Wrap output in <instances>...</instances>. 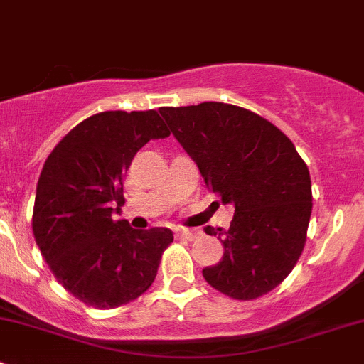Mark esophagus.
<instances>
[{
  "label": "esophagus",
  "instance_id": "obj_1",
  "mask_svg": "<svg viewBox=\"0 0 364 364\" xmlns=\"http://www.w3.org/2000/svg\"><path fill=\"white\" fill-rule=\"evenodd\" d=\"M199 236V232L197 230H190V229H176V237H179V240H196V237Z\"/></svg>",
  "mask_w": 364,
  "mask_h": 364
}]
</instances>
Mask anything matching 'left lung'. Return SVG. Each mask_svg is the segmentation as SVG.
Wrapping results in <instances>:
<instances>
[{"label":"left lung","instance_id":"1","mask_svg":"<svg viewBox=\"0 0 364 364\" xmlns=\"http://www.w3.org/2000/svg\"><path fill=\"white\" fill-rule=\"evenodd\" d=\"M160 114L205 186L236 208L229 229L204 227L223 245L222 260L203 269L204 280L240 301L271 292L306 243L311 181L304 160L280 128L237 105L204 102Z\"/></svg>","mask_w":364,"mask_h":364}]
</instances>
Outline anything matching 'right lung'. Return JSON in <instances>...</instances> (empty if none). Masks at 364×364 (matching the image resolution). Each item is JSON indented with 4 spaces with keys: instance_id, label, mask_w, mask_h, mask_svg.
Wrapping results in <instances>:
<instances>
[{
    "instance_id": "1",
    "label": "right lung",
    "mask_w": 364,
    "mask_h": 364,
    "mask_svg": "<svg viewBox=\"0 0 364 364\" xmlns=\"http://www.w3.org/2000/svg\"><path fill=\"white\" fill-rule=\"evenodd\" d=\"M171 132L156 111H105L80 121L47 156L36 183L33 236L56 280L90 306H123L155 282L168 229L114 220L139 149Z\"/></svg>"
}]
</instances>
